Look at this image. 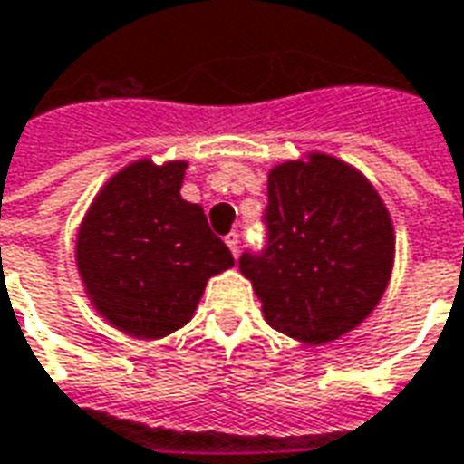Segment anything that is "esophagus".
<instances>
[{"instance_id":"esophagus-1","label":"esophagus","mask_w":464,"mask_h":464,"mask_svg":"<svg viewBox=\"0 0 464 464\" xmlns=\"http://www.w3.org/2000/svg\"><path fill=\"white\" fill-rule=\"evenodd\" d=\"M226 246L231 248L233 256H238V233H236V231L228 233V236H226Z\"/></svg>"}]
</instances>
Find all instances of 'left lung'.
<instances>
[{
	"label": "left lung",
	"instance_id": "obj_1",
	"mask_svg": "<svg viewBox=\"0 0 464 464\" xmlns=\"http://www.w3.org/2000/svg\"><path fill=\"white\" fill-rule=\"evenodd\" d=\"M266 223L268 248L246 253L241 273L273 331L325 345L375 311L395 263V228L355 166L323 151L276 163Z\"/></svg>",
	"mask_w": 464,
	"mask_h": 464
}]
</instances>
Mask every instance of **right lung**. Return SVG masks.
Instances as JSON below:
<instances>
[{
    "mask_svg": "<svg viewBox=\"0 0 464 464\" xmlns=\"http://www.w3.org/2000/svg\"><path fill=\"white\" fill-rule=\"evenodd\" d=\"M188 161L139 159L99 188L76 233L86 298L116 331L159 341L191 321L233 256L198 203L181 198Z\"/></svg>",
    "mask_w": 464,
    "mask_h": 464,
    "instance_id": "add662e5",
    "label": "right lung"
}]
</instances>
